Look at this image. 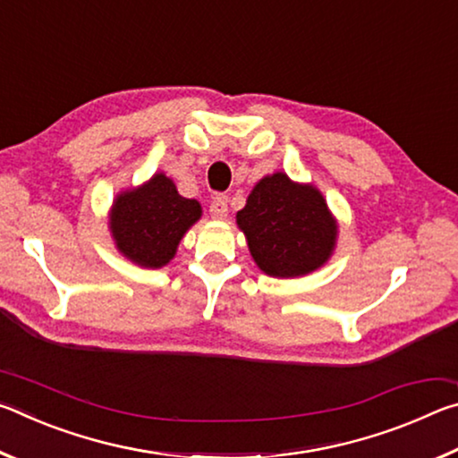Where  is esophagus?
<instances>
[{"instance_id":"34e87169","label":"esophagus","mask_w":458,"mask_h":458,"mask_svg":"<svg viewBox=\"0 0 458 458\" xmlns=\"http://www.w3.org/2000/svg\"><path fill=\"white\" fill-rule=\"evenodd\" d=\"M210 214H212V218H216V220L226 218V216H228V196L218 193V196H216L212 199V204H210Z\"/></svg>"}]
</instances>
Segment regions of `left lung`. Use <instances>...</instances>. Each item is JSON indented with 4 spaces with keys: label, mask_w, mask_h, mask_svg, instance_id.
Masks as SVG:
<instances>
[{
    "label": "left lung",
    "mask_w": 458,
    "mask_h": 458,
    "mask_svg": "<svg viewBox=\"0 0 458 458\" xmlns=\"http://www.w3.org/2000/svg\"><path fill=\"white\" fill-rule=\"evenodd\" d=\"M248 248L262 273L294 278L321 268L337 242V222L323 193L276 172L254 185L236 214Z\"/></svg>",
    "instance_id": "1"
}]
</instances>
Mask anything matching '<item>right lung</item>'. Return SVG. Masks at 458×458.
Wrapping results in <instances>:
<instances>
[{"label":"right lung","mask_w":458,"mask_h":458,"mask_svg":"<svg viewBox=\"0 0 458 458\" xmlns=\"http://www.w3.org/2000/svg\"><path fill=\"white\" fill-rule=\"evenodd\" d=\"M199 218V201L180 196L165 174H155L139 188L119 193L108 228L123 257L139 267L161 268Z\"/></svg>","instance_id":"add662e5"}]
</instances>
